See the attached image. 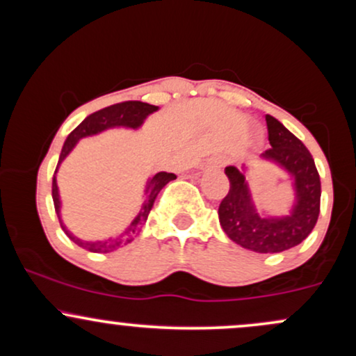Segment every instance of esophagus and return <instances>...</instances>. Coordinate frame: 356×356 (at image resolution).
I'll return each instance as SVG.
<instances>
[{"label":"esophagus","mask_w":356,"mask_h":356,"mask_svg":"<svg viewBox=\"0 0 356 356\" xmlns=\"http://www.w3.org/2000/svg\"><path fill=\"white\" fill-rule=\"evenodd\" d=\"M211 167H214V169H219V167L224 165V161L220 157H216V159H211L209 162H207Z\"/></svg>","instance_id":"34e87169"}]
</instances>
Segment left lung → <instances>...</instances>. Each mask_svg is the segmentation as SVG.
<instances>
[{"mask_svg": "<svg viewBox=\"0 0 356 356\" xmlns=\"http://www.w3.org/2000/svg\"><path fill=\"white\" fill-rule=\"evenodd\" d=\"M271 149L261 154V162L280 167L291 179L293 201L289 212L273 216L259 211L246 181L248 165H227L229 192L219 206V222L227 238L254 252H283L308 238L320 214L321 182L316 165L300 138L275 117L266 115Z\"/></svg>", "mask_w": 356, "mask_h": 356, "instance_id": "8db88e82", "label": "left lung"}]
</instances>
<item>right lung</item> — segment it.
Masks as SVG:
<instances>
[{"label": "right lung", "instance_id": "obj_1", "mask_svg": "<svg viewBox=\"0 0 356 356\" xmlns=\"http://www.w3.org/2000/svg\"><path fill=\"white\" fill-rule=\"evenodd\" d=\"M157 110L159 107H155V105H150V104H144V102H122V104L110 105V107H105L99 110V112L88 115L75 130H73L70 136L67 137V140H65L63 149H61V154L58 159V165H56L55 175H53L51 197H53V204H55V211H56V216H58L61 229L65 231V234H67L73 243L79 244L80 248L87 249L90 252H112L118 248L127 246L129 243H132V241L140 234L142 227L145 226L147 218H149V212L152 209L157 194L164 189V186H167L170 181H174L175 174L157 172L154 174L152 177L147 179L145 189H144V202H142L140 211L137 212V216L132 219V222H130L129 226L120 232V234L112 236V238L102 239V241H81L76 238V236H73L72 232L67 229L63 220H61V199H60L58 184H56V172H58L61 162H63L65 159H67V155L75 149V145L79 144L81 138L99 136V134L110 129L137 130L144 125L147 117L152 115V113L157 112Z\"/></svg>", "mask_w": 356, "mask_h": 356}]
</instances>
